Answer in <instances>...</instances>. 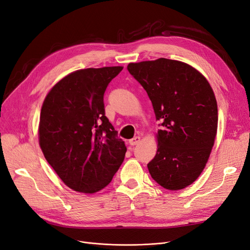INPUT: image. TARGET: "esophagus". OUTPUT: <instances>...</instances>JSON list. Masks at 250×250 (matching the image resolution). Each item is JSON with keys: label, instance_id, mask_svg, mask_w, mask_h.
Listing matches in <instances>:
<instances>
[{"label": "esophagus", "instance_id": "obj_1", "mask_svg": "<svg viewBox=\"0 0 250 250\" xmlns=\"http://www.w3.org/2000/svg\"><path fill=\"white\" fill-rule=\"evenodd\" d=\"M139 141H140V137H134L133 139H131L130 141H128V143H130V145H132V146H134V145H136V144H138L139 143Z\"/></svg>", "mask_w": 250, "mask_h": 250}]
</instances>
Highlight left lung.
<instances>
[{"label": "left lung", "instance_id": "obj_1", "mask_svg": "<svg viewBox=\"0 0 250 250\" xmlns=\"http://www.w3.org/2000/svg\"><path fill=\"white\" fill-rule=\"evenodd\" d=\"M127 71L146 90L161 123L158 151L147 164L152 179L166 189L187 188L205 168L214 144L213 90L199 71L178 61L131 62Z\"/></svg>", "mask_w": 250, "mask_h": 250}]
</instances>
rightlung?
Instances as JSON below:
<instances>
[{
  "label": "right lung",
  "mask_w": 250,
  "mask_h": 250,
  "mask_svg": "<svg viewBox=\"0 0 250 250\" xmlns=\"http://www.w3.org/2000/svg\"><path fill=\"white\" fill-rule=\"evenodd\" d=\"M123 67L69 74L46 96L39 143L46 161L70 188L94 193L107 187L126 147L105 115L104 94Z\"/></svg>",
  "instance_id": "obj_1"
}]
</instances>
